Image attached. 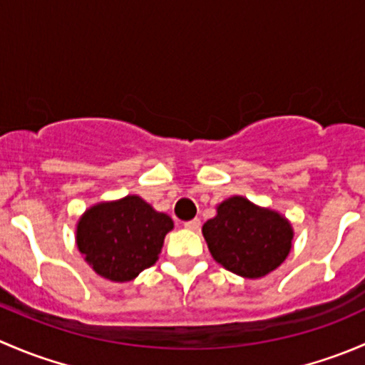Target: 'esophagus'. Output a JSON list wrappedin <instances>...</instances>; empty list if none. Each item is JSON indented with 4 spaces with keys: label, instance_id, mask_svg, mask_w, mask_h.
Here are the masks:
<instances>
[{
    "label": "esophagus",
    "instance_id": "obj_1",
    "mask_svg": "<svg viewBox=\"0 0 365 365\" xmlns=\"http://www.w3.org/2000/svg\"><path fill=\"white\" fill-rule=\"evenodd\" d=\"M183 226H185L187 230H190V231H200L201 220L200 219H192V220H189V222L183 224Z\"/></svg>",
    "mask_w": 365,
    "mask_h": 365
}]
</instances>
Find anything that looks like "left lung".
Wrapping results in <instances>:
<instances>
[{
	"label": "left lung",
	"instance_id": "obj_1",
	"mask_svg": "<svg viewBox=\"0 0 365 365\" xmlns=\"http://www.w3.org/2000/svg\"><path fill=\"white\" fill-rule=\"evenodd\" d=\"M293 226L277 210L231 196L203 224L213 259L245 279H259L281 267L292 251Z\"/></svg>",
	"mask_w": 365,
	"mask_h": 365
}]
</instances>
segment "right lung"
Segmentation results:
<instances>
[{"mask_svg": "<svg viewBox=\"0 0 365 365\" xmlns=\"http://www.w3.org/2000/svg\"><path fill=\"white\" fill-rule=\"evenodd\" d=\"M173 227L168 213L128 194L90 206L77 220L76 244L95 274L113 282H128L157 263Z\"/></svg>", "mask_w": 365, "mask_h": 365, "instance_id": "obj_1", "label": "right lung"}]
</instances>
